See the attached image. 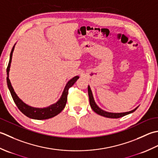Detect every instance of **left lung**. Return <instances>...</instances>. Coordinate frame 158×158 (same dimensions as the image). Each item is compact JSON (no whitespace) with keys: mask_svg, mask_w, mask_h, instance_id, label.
<instances>
[{"mask_svg":"<svg viewBox=\"0 0 158 158\" xmlns=\"http://www.w3.org/2000/svg\"><path fill=\"white\" fill-rule=\"evenodd\" d=\"M88 93H89L90 106H91V107L93 109V110L95 112H96L97 114L101 115V116H103V117H105L107 118H120V117H123V116H125V115L129 114L130 113H132V112H134L138 108V107H136V108L134 109V110H132L126 112H121V113H114V112H106V111L103 110L102 109H101L97 104H96V103L95 102V100H94V98H93V93H92V91L91 90V88H90L89 86H88Z\"/></svg>","mask_w":158,"mask_h":158,"instance_id":"1","label":"left lung"}]
</instances>
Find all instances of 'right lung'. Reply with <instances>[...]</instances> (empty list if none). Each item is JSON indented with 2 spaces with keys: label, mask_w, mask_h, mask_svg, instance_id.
I'll use <instances>...</instances> for the list:
<instances>
[{
  "label": "right lung",
  "mask_w": 158,
  "mask_h": 158,
  "mask_svg": "<svg viewBox=\"0 0 158 158\" xmlns=\"http://www.w3.org/2000/svg\"><path fill=\"white\" fill-rule=\"evenodd\" d=\"M15 45L13 47L11 52L10 54V58H9V64L7 68V86L9 89V91L11 93V95L12 96V98L14 99L15 104L17 106L19 110H20L22 113L27 117H29L31 118H33V119H37V120H44V119H48V118H52L55 117L57 114H59L60 112L63 110L66 105L67 100V95H68V91L69 89L73 85L76 80L79 78V76H76L73 77V78L71 79L67 83L64 91L63 92V94L61 95L59 100L55 104L51 105L48 107L44 108H34L31 107V106L26 104L24 102H22L21 99L18 97L16 95L14 89H13L11 84L10 82V80L9 78V69H10V65L11 63L12 59V54L14 52Z\"/></svg>",
  "instance_id": "right-lung-1"
}]
</instances>
